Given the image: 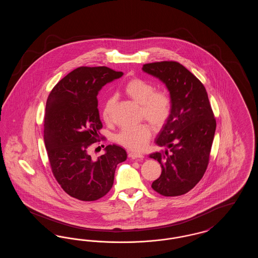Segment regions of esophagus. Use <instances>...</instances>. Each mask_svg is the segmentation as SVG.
Here are the masks:
<instances>
[{
  "label": "esophagus",
  "mask_w": 258,
  "mask_h": 258,
  "mask_svg": "<svg viewBox=\"0 0 258 258\" xmlns=\"http://www.w3.org/2000/svg\"><path fill=\"white\" fill-rule=\"evenodd\" d=\"M128 157L131 158V159H133V160H142L143 158H144V156L142 155V154H140V153H135V152H131V153H128Z\"/></svg>",
  "instance_id": "1"
}]
</instances>
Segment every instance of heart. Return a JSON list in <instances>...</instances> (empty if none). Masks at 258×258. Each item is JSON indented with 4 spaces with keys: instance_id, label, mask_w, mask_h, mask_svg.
<instances>
[{
    "instance_id": "1",
    "label": "heart",
    "mask_w": 258,
    "mask_h": 258,
    "mask_svg": "<svg viewBox=\"0 0 258 258\" xmlns=\"http://www.w3.org/2000/svg\"><path fill=\"white\" fill-rule=\"evenodd\" d=\"M124 94L141 105V115L155 127L165 123L171 112V100L167 93L155 91V86L141 78H134L123 87ZM116 98L111 96L106 99L102 108V118L107 123L113 121V112ZM151 130L142 123L126 126L117 135V142L132 151H141L150 140Z\"/></svg>"
}]
</instances>
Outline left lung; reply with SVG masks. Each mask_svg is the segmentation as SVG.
<instances>
[{
  "mask_svg": "<svg viewBox=\"0 0 258 258\" xmlns=\"http://www.w3.org/2000/svg\"><path fill=\"white\" fill-rule=\"evenodd\" d=\"M142 71L163 82L171 99L170 115L156 139L157 145L167 149L150 155L161 166L152 187L164 197L182 196L196 186L208 166L216 132L208 94L198 78L177 61L146 63Z\"/></svg>",
  "mask_w": 258,
  "mask_h": 258,
  "instance_id": "obj_1",
  "label": "left lung"
}]
</instances>
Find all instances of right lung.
Instances as JSON below:
<instances>
[{
	"mask_svg": "<svg viewBox=\"0 0 258 258\" xmlns=\"http://www.w3.org/2000/svg\"><path fill=\"white\" fill-rule=\"evenodd\" d=\"M106 67H80L66 75L48 96L44 117V142L53 175L61 188L82 201L104 197L114 183L125 150L108 145L93 160L88 148L98 142L102 123L98 94L105 84L123 76Z\"/></svg>",
	"mask_w": 258,
	"mask_h": 258,
	"instance_id": "add662e5",
	"label": "right lung"
}]
</instances>
